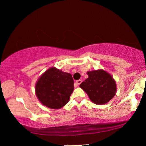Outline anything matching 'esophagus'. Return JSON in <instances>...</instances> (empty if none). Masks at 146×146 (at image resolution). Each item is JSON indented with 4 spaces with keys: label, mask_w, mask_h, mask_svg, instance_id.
Segmentation results:
<instances>
[{
    "label": "esophagus",
    "mask_w": 146,
    "mask_h": 146,
    "mask_svg": "<svg viewBox=\"0 0 146 146\" xmlns=\"http://www.w3.org/2000/svg\"><path fill=\"white\" fill-rule=\"evenodd\" d=\"M81 83H82V80H78L76 81V82H75V85L76 86H78V85L80 84Z\"/></svg>",
    "instance_id": "obj_1"
}]
</instances>
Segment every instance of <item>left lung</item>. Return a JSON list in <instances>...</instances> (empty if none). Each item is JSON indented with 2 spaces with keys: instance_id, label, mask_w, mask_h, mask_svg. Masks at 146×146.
<instances>
[{
  "instance_id": "obj_1",
  "label": "left lung",
  "mask_w": 146,
  "mask_h": 146,
  "mask_svg": "<svg viewBox=\"0 0 146 146\" xmlns=\"http://www.w3.org/2000/svg\"><path fill=\"white\" fill-rule=\"evenodd\" d=\"M88 78L82 82L80 87L87 94L90 100L96 104H105L114 97L116 84L113 77L104 70L89 71Z\"/></svg>"
}]
</instances>
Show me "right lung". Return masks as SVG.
<instances>
[{"label": "right lung", "mask_w": 146, "mask_h": 146, "mask_svg": "<svg viewBox=\"0 0 146 146\" xmlns=\"http://www.w3.org/2000/svg\"><path fill=\"white\" fill-rule=\"evenodd\" d=\"M74 90V80L70 73L50 68L36 84V95L44 106L60 109L68 102Z\"/></svg>", "instance_id": "add662e5"}]
</instances>
